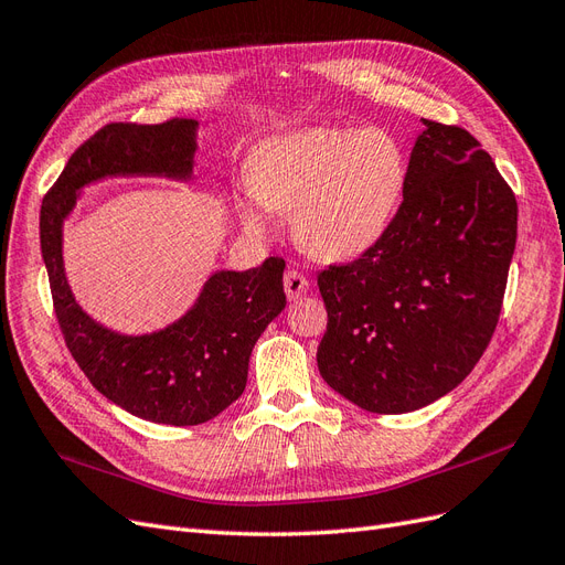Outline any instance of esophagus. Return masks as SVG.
<instances>
[{
  "label": "esophagus",
  "instance_id": "esophagus-1",
  "mask_svg": "<svg viewBox=\"0 0 565 565\" xmlns=\"http://www.w3.org/2000/svg\"><path fill=\"white\" fill-rule=\"evenodd\" d=\"M282 285H285V295H287L289 301H295V299H299V297L309 292V280H306L301 273H297V270H287L285 278H282Z\"/></svg>",
  "mask_w": 565,
  "mask_h": 565
}]
</instances>
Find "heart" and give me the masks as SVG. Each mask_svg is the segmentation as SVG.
<instances>
[{
    "instance_id": "obj_1",
    "label": "heart",
    "mask_w": 565,
    "mask_h": 565,
    "mask_svg": "<svg viewBox=\"0 0 565 565\" xmlns=\"http://www.w3.org/2000/svg\"><path fill=\"white\" fill-rule=\"evenodd\" d=\"M405 181V156L386 131L311 127L259 148L237 214L262 235L273 228V210H292L289 228L306 254L347 262L384 235Z\"/></svg>"
}]
</instances>
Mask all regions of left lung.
<instances>
[{
	"instance_id": "8db88e82",
	"label": "left lung",
	"mask_w": 565,
	"mask_h": 565,
	"mask_svg": "<svg viewBox=\"0 0 565 565\" xmlns=\"http://www.w3.org/2000/svg\"><path fill=\"white\" fill-rule=\"evenodd\" d=\"M403 202L361 259L318 273L322 380L367 413H413L483 355L502 311L519 207L461 127L422 119Z\"/></svg>"
}]
</instances>
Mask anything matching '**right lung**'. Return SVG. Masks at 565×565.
<instances>
[{
    "label": "right lung",
    "instance_id": "obj_1",
    "mask_svg": "<svg viewBox=\"0 0 565 565\" xmlns=\"http://www.w3.org/2000/svg\"><path fill=\"white\" fill-rule=\"evenodd\" d=\"M198 119L108 125L67 160L40 214L42 259L65 344L87 380L129 415L195 426L243 396L249 355L268 322L285 309L278 256L249 270H214L195 303L167 328L125 334L77 303L63 264V226L82 191L106 179L191 181Z\"/></svg>",
    "mask_w": 565,
    "mask_h": 565
}]
</instances>
